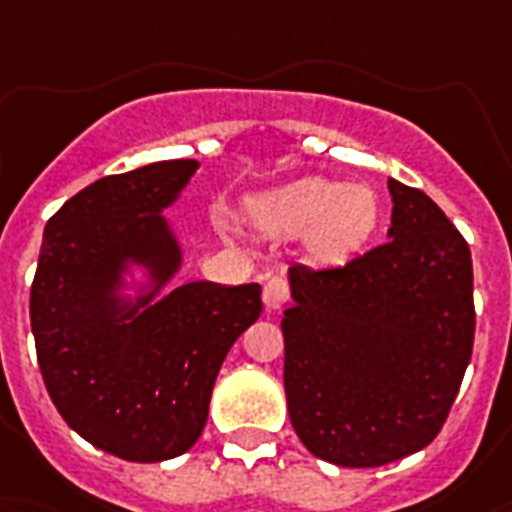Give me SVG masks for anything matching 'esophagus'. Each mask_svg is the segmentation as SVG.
<instances>
[{
    "label": "esophagus",
    "instance_id": "esophagus-1",
    "mask_svg": "<svg viewBox=\"0 0 512 512\" xmlns=\"http://www.w3.org/2000/svg\"><path fill=\"white\" fill-rule=\"evenodd\" d=\"M286 301H288V283L283 281V278L275 275V278L265 281V286H262V304H265V309L268 311L281 309Z\"/></svg>",
    "mask_w": 512,
    "mask_h": 512
}]
</instances>
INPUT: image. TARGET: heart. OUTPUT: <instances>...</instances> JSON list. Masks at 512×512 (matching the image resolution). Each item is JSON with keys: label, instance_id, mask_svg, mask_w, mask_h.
Listing matches in <instances>:
<instances>
[{"label": "heart", "instance_id": "heart-1", "mask_svg": "<svg viewBox=\"0 0 512 512\" xmlns=\"http://www.w3.org/2000/svg\"><path fill=\"white\" fill-rule=\"evenodd\" d=\"M247 219L275 237H299L317 262H345L371 239L379 201L366 185H342L330 177H301L247 201Z\"/></svg>", "mask_w": 512, "mask_h": 512}]
</instances>
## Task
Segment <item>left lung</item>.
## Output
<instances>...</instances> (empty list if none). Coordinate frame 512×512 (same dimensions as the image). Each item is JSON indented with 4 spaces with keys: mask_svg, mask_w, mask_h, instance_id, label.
Segmentation results:
<instances>
[{
    "mask_svg": "<svg viewBox=\"0 0 512 512\" xmlns=\"http://www.w3.org/2000/svg\"><path fill=\"white\" fill-rule=\"evenodd\" d=\"M389 242L340 268H288L283 384L317 459L368 469L441 433L474 345L471 252L422 190L389 180Z\"/></svg>",
    "mask_w": 512,
    "mask_h": 512,
    "instance_id": "8db88e82",
    "label": "left lung"
}]
</instances>
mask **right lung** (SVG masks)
Wrapping results in <instances>:
<instances>
[{"label": "right lung", "instance_id": "add662e5", "mask_svg": "<svg viewBox=\"0 0 512 512\" xmlns=\"http://www.w3.org/2000/svg\"><path fill=\"white\" fill-rule=\"evenodd\" d=\"M198 167L154 162L79 190L46 224L30 288L38 366L59 415L139 464L201 438L221 363L262 311L257 283L190 281L159 296L182 265L162 211Z\"/></svg>", "mask_w": 512, "mask_h": 512}]
</instances>
